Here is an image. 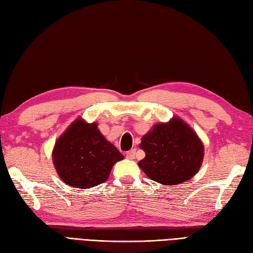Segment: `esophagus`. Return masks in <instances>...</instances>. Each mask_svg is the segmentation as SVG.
<instances>
[{
	"mask_svg": "<svg viewBox=\"0 0 253 253\" xmlns=\"http://www.w3.org/2000/svg\"><path fill=\"white\" fill-rule=\"evenodd\" d=\"M134 155H135V150H134V148H132V150H130V151L126 153V157L128 159H133Z\"/></svg>",
	"mask_w": 253,
	"mask_h": 253,
	"instance_id": "obj_1",
	"label": "esophagus"
}]
</instances>
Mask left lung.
I'll return each instance as SVG.
<instances>
[{
    "label": "left lung",
    "instance_id": "8db88e82",
    "mask_svg": "<svg viewBox=\"0 0 253 253\" xmlns=\"http://www.w3.org/2000/svg\"><path fill=\"white\" fill-rule=\"evenodd\" d=\"M145 157L138 166L148 178L177 185L192 178L202 166L204 145L197 132L178 116L158 123L141 140Z\"/></svg>",
    "mask_w": 253,
    "mask_h": 253
}]
</instances>
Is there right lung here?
I'll use <instances>...</instances> for the list:
<instances>
[{
  "mask_svg": "<svg viewBox=\"0 0 253 253\" xmlns=\"http://www.w3.org/2000/svg\"><path fill=\"white\" fill-rule=\"evenodd\" d=\"M97 126L79 118L55 141L53 165L60 178L70 187L87 189L105 183L113 166L124 159Z\"/></svg>",
  "mask_w": 253,
  "mask_h": 253,
  "instance_id": "right-lung-1",
  "label": "right lung"
}]
</instances>
